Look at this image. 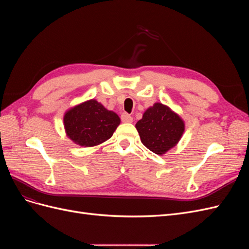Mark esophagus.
Instances as JSON below:
<instances>
[{
    "label": "esophagus",
    "mask_w": 249,
    "mask_h": 249,
    "mask_svg": "<svg viewBox=\"0 0 249 249\" xmlns=\"http://www.w3.org/2000/svg\"><path fill=\"white\" fill-rule=\"evenodd\" d=\"M122 122L123 123H132L133 117L130 114H127V113H123V114H122Z\"/></svg>",
    "instance_id": "1"
}]
</instances>
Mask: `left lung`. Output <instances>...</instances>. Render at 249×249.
<instances>
[{
    "label": "left lung",
    "instance_id": "8db88e82",
    "mask_svg": "<svg viewBox=\"0 0 249 249\" xmlns=\"http://www.w3.org/2000/svg\"><path fill=\"white\" fill-rule=\"evenodd\" d=\"M136 129L143 145L162 156L177 145L185 131V124L169 107L156 103L144 112Z\"/></svg>",
    "mask_w": 249,
    "mask_h": 249
}]
</instances>
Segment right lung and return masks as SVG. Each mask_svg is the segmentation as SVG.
Segmentation results:
<instances>
[{"mask_svg": "<svg viewBox=\"0 0 249 249\" xmlns=\"http://www.w3.org/2000/svg\"><path fill=\"white\" fill-rule=\"evenodd\" d=\"M63 120L67 136L85 147L99 145L111 138L120 124L115 112L107 110L95 100L70 109Z\"/></svg>", "mask_w": 249, "mask_h": 249, "instance_id": "add662e5", "label": "right lung"}]
</instances>
